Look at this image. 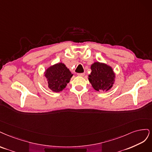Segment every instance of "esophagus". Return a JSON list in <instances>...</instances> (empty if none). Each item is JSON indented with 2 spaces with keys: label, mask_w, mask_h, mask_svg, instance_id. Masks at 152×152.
Listing matches in <instances>:
<instances>
[{
  "label": "esophagus",
  "mask_w": 152,
  "mask_h": 152,
  "mask_svg": "<svg viewBox=\"0 0 152 152\" xmlns=\"http://www.w3.org/2000/svg\"><path fill=\"white\" fill-rule=\"evenodd\" d=\"M77 76H85V73H78Z\"/></svg>",
  "instance_id": "1"
}]
</instances>
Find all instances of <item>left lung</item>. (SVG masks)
<instances>
[{"mask_svg":"<svg viewBox=\"0 0 152 152\" xmlns=\"http://www.w3.org/2000/svg\"><path fill=\"white\" fill-rule=\"evenodd\" d=\"M91 69L88 80L93 88L98 91L110 90L114 85L115 77L112 68L106 64L96 62L91 64Z\"/></svg>","mask_w":152,"mask_h":152,"instance_id":"left-lung-1","label":"left lung"}]
</instances>
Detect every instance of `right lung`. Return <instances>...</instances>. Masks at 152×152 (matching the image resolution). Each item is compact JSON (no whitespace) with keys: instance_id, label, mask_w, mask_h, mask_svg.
I'll return each mask as SVG.
<instances>
[{"instance_id":"right-lung-1","label":"right lung","mask_w":152,"mask_h":152,"mask_svg":"<svg viewBox=\"0 0 152 152\" xmlns=\"http://www.w3.org/2000/svg\"><path fill=\"white\" fill-rule=\"evenodd\" d=\"M48 86L54 92L62 91L70 81L72 74L64 64L59 62L49 67L45 72Z\"/></svg>"}]
</instances>
